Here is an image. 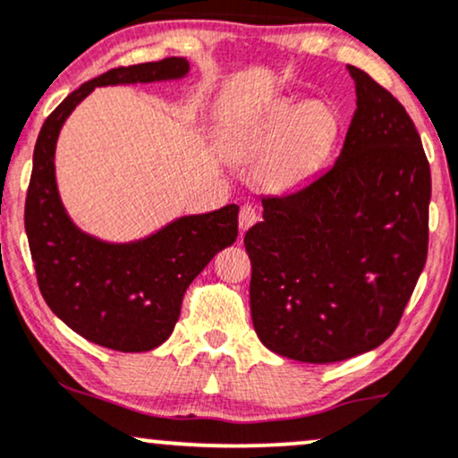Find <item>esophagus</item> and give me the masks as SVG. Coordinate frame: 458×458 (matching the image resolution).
<instances>
[{
	"instance_id": "34e87169",
	"label": "esophagus",
	"mask_w": 458,
	"mask_h": 458,
	"mask_svg": "<svg viewBox=\"0 0 458 458\" xmlns=\"http://www.w3.org/2000/svg\"><path fill=\"white\" fill-rule=\"evenodd\" d=\"M258 219H260V215H258V208L256 207L250 205V202L241 207V213H239V228H241V233H245L247 228H251V225L256 224Z\"/></svg>"
}]
</instances>
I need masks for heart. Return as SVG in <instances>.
<instances>
[{
    "mask_svg": "<svg viewBox=\"0 0 458 458\" xmlns=\"http://www.w3.org/2000/svg\"><path fill=\"white\" fill-rule=\"evenodd\" d=\"M335 136L337 113L328 102L310 100L294 106L292 100H282L230 130L225 151L234 159L267 155L262 181L275 191H288L316 173Z\"/></svg>",
    "mask_w": 458,
    "mask_h": 458,
    "instance_id": "obj_1",
    "label": "heart"
}]
</instances>
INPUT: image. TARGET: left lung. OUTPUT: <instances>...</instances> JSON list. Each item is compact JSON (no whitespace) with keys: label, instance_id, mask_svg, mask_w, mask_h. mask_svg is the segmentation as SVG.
Segmentation results:
<instances>
[{"label":"left lung","instance_id":"obj_1","mask_svg":"<svg viewBox=\"0 0 458 458\" xmlns=\"http://www.w3.org/2000/svg\"><path fill=\"white\" fill-rule=\"evenodd\" d=\"M348 70L356 113L335 166L262 198L264 222L245 233L258 337L316 365L394 333L428 251L431 168L414 121L367 72Z\"/></svg>","mask_w":458,"mask_h":458}]
</instances>
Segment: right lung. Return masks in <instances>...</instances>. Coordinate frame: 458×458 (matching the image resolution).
I'll use <instances>...</instances> for the list:
<instances>
[{
    "label": "right lung",
    "instance_id": "obj_1",
    "mask_svg": "<svg viewBox=\"0 0 458 458\" xmlns=\"http://www.w3.org/2000/svg\"><path fill=\"white\" fill-rule=\"evenodd\" d=\"M190 64L166 57L113 68L82 82L44 121L25 198V233L38 285L55 316L91 344L148 352L173 333L185 290L239 234V207L190 215L128 245L102 243L70 222L55 183V145L64 121L100 85L181 79Z\"/></svg>",
    "mask_w": 458,
    "mask_h": 458
}]
</instances>
